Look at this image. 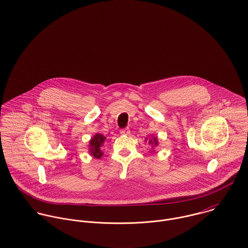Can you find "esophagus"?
<instances>
[{
  "label": "esophagus",
  "mask_w": 248,
  "mask_h": 248,
  "mask_svg": "<svg viewBox=\"0 0 248 248\" xmlns=\"http://www.w3.org/2000/svg\"><path fill=\"white\" fill-rule=\"evenodd\" d=\"M120 134L121 135H125V136H129L131 133H130V129L129 128H124V129H121L120 130Z\"/></svg>",
  "instance_id": "1"
}]
</instances>
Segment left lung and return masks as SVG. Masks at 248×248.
<instances>
[{"instance_id": "1", "label": "left lung", "mask_w": 248, "mask_h": 248, "mask_svg": "<svg viewBox=\"0 0 248 248\" xmlns=\"http://www.w3.org/2000/svg\"><path fill=\"white\" fill-rule=\"evenodd\" d=\"M146 140H147V139H146ZM148 143H150L152 146H157V145H158V140H157V138H153L152 140L150 139Z\"/></svg>"}]
</instances>
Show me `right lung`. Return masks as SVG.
<instances>
[{
    "instance_id": "right-lung-1",
    "label": "right lung",
    "mask_w": 248,
    "mask_h": 248,
    "mask_svg": "<svg viewBox=\"0 0 248 248\" xmlns=\"http://www.w3.org/2000/svg\"><path fill=\"white\" fill-rule=\"evenodd\" d=\"M106 138L103 135L96 134L89 141V152L90 155L94 158L100 159L103 156V152L101 151V147L103 146V143L105 141Z\"/></svg>"
}]
</instances>
